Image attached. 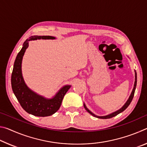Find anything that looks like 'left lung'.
I'll return each mask as SVG.
<instances>
[{
	"label": "left lung",
	"mask_w": 147,
	"mask_h": 147,
	"mask_svg": "<svg viewBox=\"0 0 147 147\" xmlns=\"http://www.w3.org/2000/svg\"><path fill=\"white\" fill-rule=\"evenodd\" d=\"M136 85H137V73H136V71H135V82H134V89L132 91H131V93L130 94V97H129V98L128 99V100L126 101V102L124 104V105L122 107V108L121 109H119V110L115 111V112H113L111 114H109V115H105V116H97L96 115H94V113H93L91 112V111H89V109H88V108H87L86 106L85 105V104H84V108H85V109H86V111H88V113H89L91 114V115H92L94 117H97V118H99V119H109V118H111V117H113L116 116L117 115H118V114H119L121 112H123V111L125 110V109L128 108V106L130 105V104L131 103V100H132V99L134 98V93H135V90H136Z\"/></svg>",
	"instance_id": "1"
}]
</instances>
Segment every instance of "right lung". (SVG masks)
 Instances as JSON below:
<instances>
[{
  "mask_svg": "<svg viewBox=\"0 0 147 147\" xmlns=\"http://www.w3.org/2000/svg\"><path fill=\"white\" fill-rule=\"evenodd\" d=\"M56 38L50 36H34L24 42L23 47L17 54L14 62L11 74V88L13 93L21 104L22 108L27 113L38 117H47L56 113L60 108L65 94L71 88L70 85L63 86L59 89L56 95L52 98H46L44 96L32 91L24 82L21 71L22 59L26 49L28 47V41L37 39H54Z\"/></svg>",
  "mask_w": 147,
  "mask_h": 147,
  "instance_id": "right-lung-1",
  "label": "right lung"
}]
</instances>
